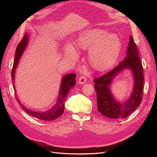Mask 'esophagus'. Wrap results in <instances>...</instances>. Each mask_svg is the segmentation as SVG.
Segmentation results:
<instances>
[{
  "label": "esophagus",
  "mask_w": 157,
  "mask_h": 157,
  "mask_svg": "<svg viewBox=\"0 0 157 157\" xmlns=\"http://www.w3.org/2000/svg\"><path fill=\"white\" fill-rule=\"evenodd\" d=\"M86 80H87V78L86 77H85V76H81V77H79V79H78V83L79 84H84L86 82Z\"/></svg>",
  "instance_id": "obj_1"
}]
</instances>
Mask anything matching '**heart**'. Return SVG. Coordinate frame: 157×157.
I'll return each mask as SVG.
<instances>
[{
	"instance_id": "heart-1",
	"label": "heart",
	"mask_w": 157,
	"mask_h": 157,
	"mask_svg": "<svg viewBox=\"0 0 157 157\" xmlns=\"http://www.w3.org/2000/svg\"><path fill=\"white\" fill-rule=\"evenodd\" d=\"M77 46L84 50L89 49L90 64L95 69L103 71L115 63L121 53L122 44L117 35L108 34L102 29H92L84 31L79 35ZM65 53L75 58L77 55V51L72 44H67Z\"/></svg>"
}]
</instances>
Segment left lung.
Wrapping results in <instances>:
<instances>
[{
    "label": "left lung",
    "mask_w": 157,
    "mask_h": 157,
    "mask_svg": "<svg viewBox=\"0 0 157 157\" xmlns=\"http://www.w3.org/2000/svg\"><path fill=\"white\" fill-rule=\"evenodd\" d=\"M124 68H129L132 71L135 86L131 97L124 103H120L113 98L109 87L115 76ZM144 80L143 67L139 52L134 39L130 36L126 58L109 72L94 79V87L97 94L98 111L110 118H122L130 115L141 102Z\"/></svg>",
    "instance_id": "8db88e82"
}]
</instances>
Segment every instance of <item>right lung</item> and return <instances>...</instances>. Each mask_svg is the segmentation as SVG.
Instances as JSON below:
<instances>
[{
	"instance_id": "1",
	"label": "right lung",
	"mask_w": 157,
	"mask_h": 157,
	"mask_svg": "<svg viewBox=\"0 0 157 157\" xmlns=\"http://www.w3.org/2000/svg\"><path fill=\"white\" fill-rule=\"evenodd\" d=\"M27 36H28L27 33H26V34H25L24 36H23V39H21V40L20 41V43L18 44L16 50L15 59H14L12 71L11 73L12 80L13 81L12 82H13V86L14 90H15V86H14V84H13L14 73H15V70L17 67L18 61L20 60L21 54L23 52V51H24L25 47L27 46V42H28ZM75 77H76V74L75 73H70L69 75H66L64 76L62 78V81H61V87H60L59 92V96L58 98V100H57L56 104L54 107H52L50 110L47 111L46 112L32 111L29 110V109H27L25 106H23L22 104L19 101H20L19 99H17V101L19 103V104L20 105V106L22 107V109H24V111L31 116L42 121H54L56 119V118L59 117L61 115H62L64 111L65 101L66 99V98H67V95L69 94L70 90L72 88H73L76 85ZM15 95H16V93H15ZM16 99L17 98H16Z\"/></svg>"
}]
</instances>
